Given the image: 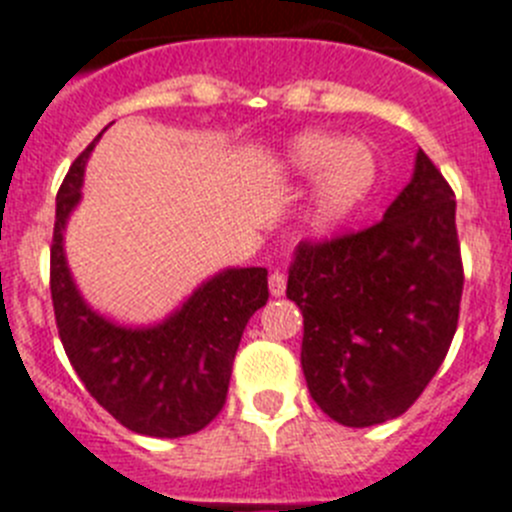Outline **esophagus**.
Listing matches in <instances>:
<instances>
[{
    "label": "esophagus",
    "instance_id": "obj_1",
    "mask_svg": "<svg viewBox=\"0 0 512 512\" xmlns=\"http://www.w3.org/2000/svg\"><path fill=\"white\" fill-rule=\"evenodd\" d=\"M284 289H287V277H284L282 271H274L269 277V292L271 297H282Z\"/></svg>",
    "mask_w": 512,
    "mask_h": 512
}]
</instances>
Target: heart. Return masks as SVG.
<instances>
[{"label": "heart", "instance_id": "1", "mask_svg": "<svg viewBox=\"0 0 512 512\" xmlns=\"http://www.w3.org/2000/svg\"><path fill=\"white\" fill-rule=\"evenodd\" d=\"M284 166L300 179H315L310 215L320 228H333L354 215L379 179V161L372 146L336 133L307 130L284 151Z\"/></svg>", "mask_w": 512, "mask_h": 512}]
</instances>
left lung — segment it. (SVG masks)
Here are the masks:
<instances>
[{
  "label": "left lung",
  "mask_w": 512,
  "mask_h": 512,
  "mask_svg": "<svg viewBox=\"0 0 512 512\" xmlns=\"http://www.w3.org/2000/svg\"><path fill=\"white\" fill-rule=\"evenodd\" d=\"M464 289L456 202L418 151L413 179L372 228L302 241L287 297L300 307L302 372L328 418L366 428L423 395L459 323Z\"/></svg>",
  "instance_id": "obj_1"
}]
</instances>
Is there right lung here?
I'll use <instances>...</instances> for the list:
<instances>
[{
	"instance_id": "add662e5",
	"label": "right lung",
	"mask_w": 512,
	"mask_h": 512,
	"mask_svg": "<svg viewBox=\"0 0 512 512\" xmlns=\"http://www.w3.org/2000/svg\"><path fill=\"white\" fill-rule=\"evenodd\" d=\"M94 143L71 164L56 197L51 297L58 336L89 395L125 428L153 438L189 436L223 410L243 330L269 300L266 269H223L156 325H117L92 310L66 264L63 230L81 202Z\"/></svg>"
}]
</instances>
